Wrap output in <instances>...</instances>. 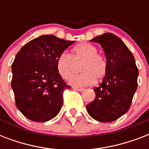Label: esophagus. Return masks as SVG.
Here are the masks:
<instances>
[{"mask_svg": "<svg viewBox=\"0 0 149 149\" xmlns=\"http://www.w3.org/2000/svg\"><path fill=\"white\" fill-rule=\"evenodd\" d=\"M72 89L74 90V91H84V88L83 87H76V86H73Z\"/></svg>", "mask_w": 149, "mask_h": 149, "instance_id": "34e87169", "label": "esophagus"}]
</instances>
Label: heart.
<instances>
[{"instance_id":"1","label":"heart","mask_w":149,"mask_h":149,"mask_svg":"<svg viewBox=\"0 0 149 149\" xmlns=\"http://www.w3.org/2000/svg\"><path fill=\"white\" fill-rule=\"evenodd\" d=\"M74 60L84 59L80 67L79 74L71 77L70 84L74 86H84L100 81L107 71V63L104 56L97 54V49L89 43H80L72 49L71 56L66 52L61 53L56 60V70L63 79L68 80L74 72L71 57Z\"/></svg>"}]
</instances>
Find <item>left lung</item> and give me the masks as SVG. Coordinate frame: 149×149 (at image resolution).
I'll list each match as a JSON object with an SVG mask.
<instances>
[{
	"label": "left lung",
	"instance_id": "obj_1",
	"mask_svg": "<svg viewBox=\"0 0 149 149\" xmlns=\"http://www.w3.org/2000/svg\"><path fill=\"white\" fill-rule=\"evenodd\" d=\"M91 41L103 48L107 71L100 85L93 89L95 99L86 105V111L98 121L111 122L129 110L138 86L139 70L132 52L115 35L104 33Z\"/></svg>",
	"mask_w": 149,
	"mask_h": 149
}]
</instances>
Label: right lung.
Masks as SVG:
<instances>
[{"label":"right lung","instance_id":"obj_1","mask_svg":"<svg viewBox=\"0 0 149 149\" xmlns=\"http://www.w3.org/2000/svg\"><path fill=\"white\" fill-rule=\"evenodd\" d=\"M74 41L52 35L39 36L25 44L11 65V87L15 105L28 119L45 122L60 111L66 85L56 70V60Z\"/></svg>","mask_w":149,"mask_h":149}]
</instances>
